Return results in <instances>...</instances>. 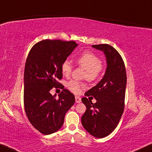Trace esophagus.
I'll use <instances>...</instances> for the list:
<instances>
[{
  "mask_svg": "<svg viewBox=\"0 0 152 152\" xmlns=\"http://www.w3.org/2000/svg\"><path fill=\"white\" fill-rule=\"evenodd\" d=\"M75 102L76 103H80L81 102H82V99H81L80 97L75 96Z\"/></svg>",
  "mask_w": 152,
  "mask_h": 152,
  "instance_id": "34e87169",
  "label": "esophagus"
}]
</instances>
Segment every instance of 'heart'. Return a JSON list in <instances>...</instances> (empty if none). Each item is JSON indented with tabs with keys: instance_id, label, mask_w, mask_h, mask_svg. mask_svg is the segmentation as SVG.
Returning a JSON list of instances; mask_svg holds the SVG:
<instances>
[{
	"instance_id": "heart-1",
	"label": "heart",
	"mask_w": 152,
	"mask_h": 152,
	"mask_svg": "<svg viewBox=\"0 0 152 152\" xmlns=\"http://www.w3.org/2000/svg\"><path fill=\"white\" fill-rule=\"evenodd\" d=\"M79 65L86 70L85 75L87 80L94 81L98 78L102 70L101 60L99 58L91 52H86L80 56L77 59ZM61 72L64 76H69L72 71V65L68 60L64 61L61 64ZM85 85L77 81L71 80L68 82L67 87L72 92L79 94L84 88Z\"/></svg>"
}]
</instances>
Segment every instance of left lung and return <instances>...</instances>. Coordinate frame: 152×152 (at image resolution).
Wrapping results in <instances>:
<instances>
[{"mask_svg":"<svg viewBox=\"0 0 152 152\" xmlns=\"http://www.w3.org/2000/svg\"><path fill=\"white\" fill-rule=\"evenodd\" d=\"M92 47L104 54L107 68L102 79L84 94L85 96H93L96 102L92 103L86 97L82 99L86 107L82 116V124L93 136L102 138L115 129L123 113L126 70L122 57L111 45L99 44Z\"/></svg>","mask_w":152,"mask_h":152,"instance_id":"obj_1","label":"left lung"}]
</instances>
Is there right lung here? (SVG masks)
I'll use <instances>...</instances> for the list:
<instances>
[{"label": "right lung", "mask_w": 152, "mask_h": 152, "mask_svg": "<svg viewBox=\"0 0 152 152\" xmlns=\"http://www.w3.org/2000/svg\"><path fill=\"white\" fill-rule=\"evenodd\" d=\"M77 46L73 41L45 39L36 43L27 58L25 111L32 125L43 134H53L61 127L66 112L75 101L67 89H64L58 98L50 91L60 85L57 80L62 78L61 64Z\"/></svg>", "instance_id": "1"}]
</instances>
